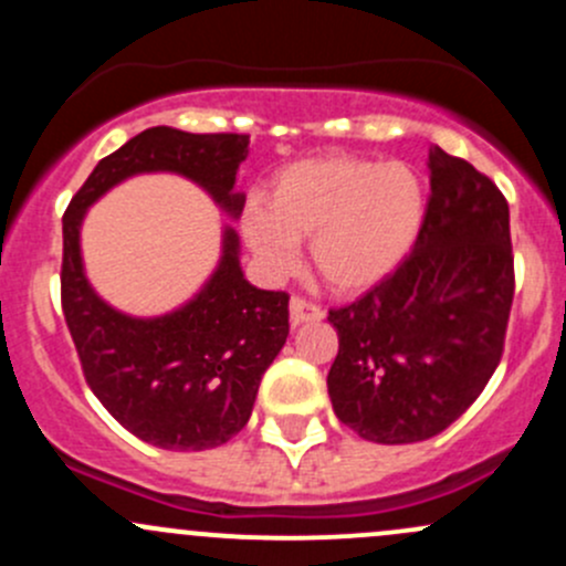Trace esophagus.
Returning <instances> with one entry per match:
<instances>
[{
    "label": "esophagus",
    "instance_id": "obj_1",
    "mask_svg": "<svg viewBox=\"0 0 566 566\" xmlns=\"http://www.w3.org/2000/svg\"><path fill=\"white\" fill-rule=\"evenodd\" d=\"M323 317H325V312L319 310L317 304H312V301L301 298V295H295V298L290 301V319H293V325L319 323Z\"/></svg>",
    "mask_w": 566,
    "mask_h": 566
}]
</instances>
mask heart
<instances>
[{
    "instance_id": "obj_1",
    "label": "heart",
    "mask_w": 566,
    "mask_h": 566,
    "mask_svg": "<svg viewBox=\"0 0 566 566\" xmlns=\"http://www.w3.org/2000/svg\"><path fill=\"white\" fill-rule=\"evenodd\" d=\"M424 213V182L410 164L306 158L273 177L268 205H251L243 232L254 254L279 273L295 268L298 241L312 238V262L325 284L356 293L397 268Z\"/></svg>"
}]
</instances>
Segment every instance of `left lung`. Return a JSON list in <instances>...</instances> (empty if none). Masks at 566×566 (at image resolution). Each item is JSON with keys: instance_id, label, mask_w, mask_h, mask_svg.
<instances>
[{"instance_id": "obj_1", "label": "left lung", "mask_w": 566, "mask_h": 566, "mask_svg": "<svg viewBox=\"0 0 566 566\" xmlns=\"http://www.w3.org/2000/svg\"><path fill=\"white\" fill-rule=\"evenodd\" d=\"M515 298L510 205L488 175L430 147V199L413 249L384 282L331 310L339 353L328 397L375 443L447 430L504 356Z\"/></svg>"}]
</instances>
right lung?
Segmentation results:
<instances>
[{"label": "right lung", "instance_id": "1", "mask_svg": "<svg viewBox=\"0 0 566 566\" xmlns=\"http://www.w3.org/2000/svg\"><path fill=\"white\" fill-rule=\"evenodd\" d=\"M247 156V134L156 125L101 158L62 216V315L84 380L125 430L169 452L221 447L247 427L262 375L287 342L290 295L243 279L238 235L227 227L219 268L186 306L128 317L90 287L78 230L95 199L142 172L188 177L238 219L247 197L235 177Z\"/></svg>", "mask_w": 566, "mask_h": 566}]
</instances>
